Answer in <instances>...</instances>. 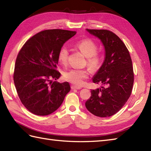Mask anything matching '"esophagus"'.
Wrapping results in <instances>:
<instances>
[{"instance_id":"34e87169","label":"esophagus","mask_w":151,"mask_h":151,"mask_svg":"<svg viewBox=\"0 0 151 151\" xmlns=\"http://www.w3.org/2000/svg\"><path fill=\"white\" fill-rule=\"evenodd\" d=\"M81 87H78V86H74V85H72L71 86V89L72 90H80L81 89Z\"/></svg>"}]
</instances>
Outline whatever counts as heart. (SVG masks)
Returning <instances> with one entry per match:
<instances>
[{
    "label": "heart",
    "instance_id": "1",
    "mask_svg": "<svg viewBox=\"0 0 151 151\" xmlns=\"http://www.w3.org/2000/svg\"><path fill=\"white\" fill-rule=\"evenodd\" d=\"M77 48L87 58L88 65L91 69H98L100 64V57L97 54V44L90 38H84L78 41L75 44ZM58 60L61 64L66 65L69 57V50L65 46H62L58 52ZM89 72L86 69H70L65 72L63 75L64 78L70 83L76 86H81L84 84V79L88 78Z\"/></svg>",
    "mask_w": 151,
    "mask_h": 151
}]
</instances>
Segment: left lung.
Returning a JSON list of instances; mask_svg holds the SVG:
<instances>
[{
  "label": "left lung",
  "instance_id": "left-lung-1",
  "mask_svg": "<svg viewBox=\"0 0 151 151\" xmlns=\"http://www.w3.org/2000/svg\"><path fill=\"white\" fill-rule=\"evenodd\" d=\"M86 31L101 40L105 57L92 78L93 83L102 86L91 90L85 105L97 116H111L122 109L131 95L134 78L132 59L125 44L113 32L105 29Z\"/></svg>",
  "mask_w": 151,
  "mask_h": 151
}]
</instances>
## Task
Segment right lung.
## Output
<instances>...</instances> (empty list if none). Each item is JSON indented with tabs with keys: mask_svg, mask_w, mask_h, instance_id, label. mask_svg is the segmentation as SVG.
<instances>
[{
	"mask_svg": "<svg viewBox=\"0 0 151 151\" xmlns=\"http://www.w3.org/2000/svg\"><path fill=\"white\" fill-rule=\"evenodd\" d=\"M76 33L62 29L41 31L27 41L17 56L14 81L22 104L32 114L46 116L60 107L70 87L67 82H53L59 50Z\"/></svg>",
	"mask_w": 151,
	"mask_h": 151,
	"instance_id": "1",
	"label": "right lung"
}]
</instances>
